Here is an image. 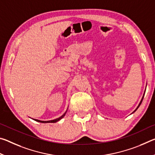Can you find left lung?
I'll use <instances>...</instances> for the list:
<instances>
[{"label": "left lung", "instance_id": "left-lung-1", "mask_svg": "<svg viewBox=\"0 0 155 155\" xmlns=\"http://www.w3.org/2000/svg\"><path fill=\"white\" fill-rule=\"evenodd\" d=\"M144 94H145V91H144ZM143 96H144V94H143V97H142V98H141V101H140V104H139V105H138V107H137V109H136L135 110V111H133V113H134L135 111H136V110H137L138 108H139V107H140V104H141V103H142V101H143Z\"/></svg>", "mask_w": 155, "mask_h": 155}]
</instances>
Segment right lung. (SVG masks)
I'll return each instance as SVG.
<instances>
[{
    "label": "right lung",
    "mask_w": 155,
    "mask_h": 155,
    "mask_svg": "<svg viewBox=\"0 0 155 155\" xmlns=\"http://www.w3.org/2000/svg\"><path fill=\"white\" fill-rule=\"evenodd\" d=\"M66 111H65V114H64V115H62L61 117H58V118H57V119L52 120H48V121H41V120H36V119H33V120H35V121H37V122H41V123H54V122H58L59 120H60L61 118H63V117H64L65 116V114H66Z\"/></svg>",
    "instance_id": "right-lung-1"
}]
</instances>
